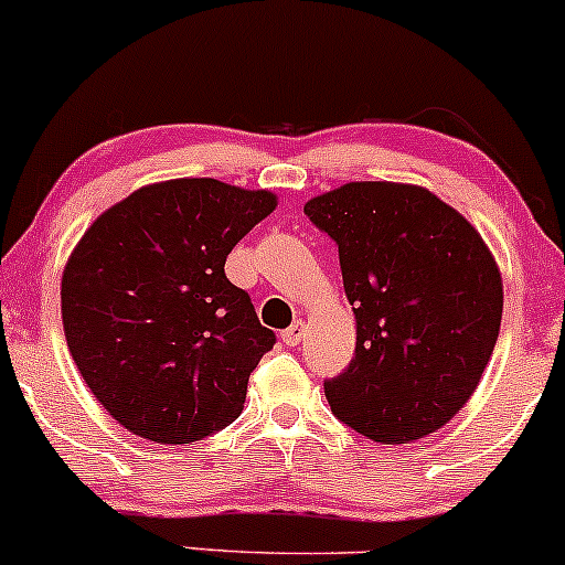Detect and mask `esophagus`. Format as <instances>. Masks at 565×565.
I'll list each match as a JSON object with an SVG mask.
<instances>
[{
    "label": "esophagus",
    "instance_id": "34e87169",
    "mask_svg": "<svg viewBox=\"0 0 565 565\" xmlns=\"http://www.w3.org/2000/svg\"><path fill=\"white\" fill-rule=\"evenodd\" d=\"M280 339H282V344H285V347H296V344H301V339H303V322H301V320H296L294 326L285 328V331L280 333Z\"/></svg>",
    "mask_w": 565,
    "mask_h": 565
}]
</instances>
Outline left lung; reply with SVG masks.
Masks as SVG:
<instances>
[{
	"mask_svg": "<svg viewBox=\"0 0 565 565\" xmlns=\"http://www.w3.org/2000/svg\"><path fill=\"white\" fill-rule=\"evenodd\" d=\"M303 213L339 248L354 358L326 379L331 411L376 443L435 433L465 408L502 326V277L465 215L422 186L358 181Z\"/></svg>",
	"mask_w": 565,
	"mask_h": 565,
	"instance_id": "8db88e82",
	"label": "left lung"
}]
</instances>
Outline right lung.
Instances as JSON below:
<instances>
[{
	"instance_id": "obj_1",
	"label": "right lung",
	"mask_w": 565,
	"mask_h": 565,
	"mask_svg": "<svg viewBox=\"0 0 565 565\" xmlns=\"http://www.w3.org/2000/svg\"><path fill=\"white\" fill-rule=\"evenodd\" d=\"M275 205L215 179L164 181L98 215L74 248L61 282L68 352L132 435L181 446L239 416L277 339L224 264Z\"/></svg>"
}]
</instances>
